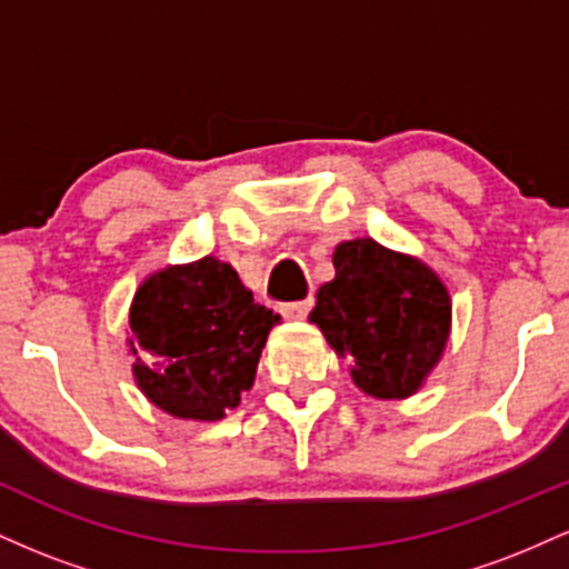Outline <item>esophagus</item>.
Returning <instances> with one entry per match:
<instances>
[{
    "mask_svg": "<svg viewBox=\"0 0 569 569\" xmlns=\"http://www.w3.org/2000/svg\"><path fill=\"white\" fill-rule=\"evenodd\" d=\"M312 307V299H305V302H289L280 307V312H283V318H289V321H305L307 312H310Z\"/></svg>",
    "mask_w": 569,
    "mask_h": 569,
    "instance_id": "34e87169",
    "label": "esophagus"
}]
</instances>
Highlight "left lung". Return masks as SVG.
Returning a JSON list of instances; mask_svg holds the SVG:
<instances>
[{
    "label": "left lung",
    "mask_w": 569,
    "mask_h": 569,
    "mask_svg": "<svg viewBox=\"0 0 569 569\" xmlns=\"http://www.w3.org/2000/svg\"><path fill=\"white\" fill-rule=\"evenodd\" d=\"M335 280L316 293L310 323L350 363L358 390L380 401L409 398L439 367L452 331V297L436 270L377 243L342 240Z\"/></svg>",
    "instance_id": "1"
}]
</instances>
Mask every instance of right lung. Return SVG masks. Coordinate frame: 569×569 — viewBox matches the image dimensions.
<instances>
[{
	"label": "right lung",
	"instance_id": "right-lung-1",
	"mask_svg": "<svg viewBox=\"0 0 569 569\" xmlns=\"http://www.w3.org/2000/svg\"><path fill=\"white\" fill-rule=\"evenodd\" d=\"M280 323L217 257L168 264L139 283L128 316L133 380L179 420L217 422L257 380L259 358Z\"/></svg>",
	"mask_w": 569,
	"mask_h": 569
}]
</instances>
